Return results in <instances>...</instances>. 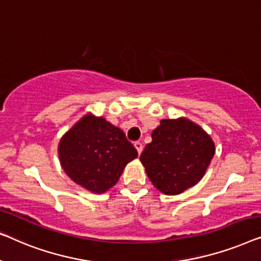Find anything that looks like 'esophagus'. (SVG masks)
<instances>
[{
    "label": "esophagus",
    "mask_w": 261,
    "mask_h": 261,
    "mask_svg": "<svg viewBox=\"0 0 261 261\" xmlns=\"http://www.w3.org/2000/svg\"><path fill=\"white\" fill-rule=\"evenodd\" d=\"M135 148L137 149V151H138V153H141L142 152V150H143V145H142V143L141 142H135Z\"/></svg>",
    "instance_id": "1"
}]
</instances>
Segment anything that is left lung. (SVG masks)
<instances>
[{
  "mask_svg": "<svg viewBox=\"0 0 261 261\" xmlns=\"http://www.w3.org/2000/svg\"><path fill=\"white\" fill-rule=\"evenodd\" d=\"M151 137L139 160L157 189L176 195L202 178L215 146L200 126L183 118L163 119Z\"/></svg>",
  "mask_w": 261,
  "mask_h": 261,
  "instance_id": "8db88e82",
  "label": "left lung"
}]
</instances>
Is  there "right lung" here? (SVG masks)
<instances>
[{
  "mask_svg": "<svg viewBox=\"0 0 261 261\" xmlns=\"http://www.w3.org/2000/svg\"><path fill=\"white\" fill-rule=\"evenodd\" d=\"M137 156L119 127L91 115L80 119L59 143L62 169L93 193H104L115 186L123 169Z\"/></svg>",
  "mask_w": 261,
  "mask_h": 261,
  "instance_id": "add662e5",
  "label": "right lung"
}]
</instances>
